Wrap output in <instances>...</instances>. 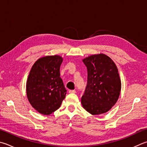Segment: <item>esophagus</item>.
Here are the masks:
<instances>
[{
	"label": "esophagus",
	"mask_w": 147,
	"mask_h": 147,
	"mask_svg": "<svg viewBox=\"0 0 147 147\" xmlns=\"http://www.w3.org/2000/svg\"><path fill=\"white\" fill-rule=\"evenodd\" d=\"M69 93H71V94H74V93H76V90H70L69 91Z\"/></svg>",
	"instance_id": "1"
}]
</instances>
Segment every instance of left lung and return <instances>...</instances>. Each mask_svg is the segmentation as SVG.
<instances>
[{
    "mask_svg": "<svg viewBox=\"0 0 147 147\" xmlns=\"http://www.w3.org/2000/svg\"><path fill=\"white\" fill-rule=\"evenodd\" d=\"M87 69V84L81 103L92 115L108 112L118 101L121 89L117 66L105 54L90 55L82 60Z\"/></svg>",
    "mask_w": 147,
    "mask_h": 147,
    "instance_id": "1",
    "label": "left lung"
}]
</instances>
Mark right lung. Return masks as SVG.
<instances>
[{
  "label": "right lung",
  "instance_id": "add662e5",
  "mask_svg": "<svg viewBox=\"0 0 147 147\" xmlns=\"http://www.w3.org/2000/svg\"><path fill=\"white\" fill-rule=\"evenodd\" d=\"M63 58L59 55L40 58L32 66L26 82V94L31 106L44 115L57 111L67 90L60 78Z\"/></svg>",
  "mask_w": 147,
  "mask_h": 147
}]
</instances>
